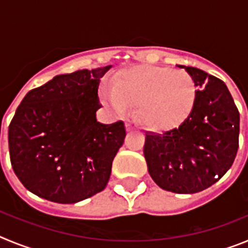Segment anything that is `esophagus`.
Here are the masks:
<instances>
[{
  "label": "esophagus",
  "mask_w": 248,
  "mask_h": 248,
  "mask_svg": "<svg viewBox=\"0 0 248 248\" xmlns=\"http://www.w3.org/2000/svg\"><path fill=\"white\" fill-rule=\"evenodd\" d=\"M131 129H133V125H131L130 123H128V124H126V130H131Z\"/></svg>",
  "instance_id": "34e87169"
}]
</instances>
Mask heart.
Instances as JSON below:
<instances>
[{
	"mask_svg": "<svg viewBox=\"0 0 248 248\" xmlns=\"http://www.w3.org/2000/svg\"><path fill=\"white\" fill-rule=\"evenodd\" d=\"M196 98V85L184 69L143 65L124 72L104 92V99L117 113L137 107L135 115L151 130H168L189 117Z\"/></svg>",
	"mask_w": 248,
	"mask_h": 248,
	"instance_id": "heart-1",
	"label": "heart"
}]
</instances>
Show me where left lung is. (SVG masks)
Here are the masks:
<instances>
[{"instance_id": "obj_1", "label": "left lung", "mask_w": 248, "mask_h": 248, "mask_svg": "<svg viewBox=\"0 0 248 248\" xmlns=\"http://www.w3.org/2000/svg\"><path fill=\"white\" fill-rule=\"evenodd\" d=\"M196 85L191 113L179 128L146 133L144 156L157 186L175 194H195L217 183L238 149L240 113L226 84L195 67H185Z\"/></svg>"}]
</instances>
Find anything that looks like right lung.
Returning a JSON list of instances; mask_svg holds the SVG:
<instances>
[{
	"mask_svg": "<svg viewBox=\"0 0 248 248\" xmlns=\"http://www.w3.org/2000/svg\"><path fill=\"white\" fill-rule=\"evenodd\" d=\"M110 68L56 76L26 94L8 126V148L28 191L74 203L105 189L126 135L122 120L102 124L95 117L100 78Z\"/></svg>",
	"mask_w": 248,
	"mask_h": 248,
	"instance_id": "obj_1",
	"label": "right lung"
}]
</instances>
